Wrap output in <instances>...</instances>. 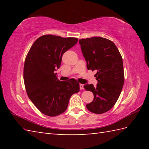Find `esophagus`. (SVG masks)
<instances>
[{
    "label": "esophagus",
    "mask_w": 149,
    "mask_h": 149,
    "mask_svg": "<svg viewBox=\"0 0 149 149\" xmlns=\"http://www.w3.org/2000/svg\"><path fill=\"white\" fill-rule=\"evenodd\" d=\"M79 87H80V90H83L84 89V84H79Z\"/></svg>",
    "instance_id": "obj_1"
}]
</instances>
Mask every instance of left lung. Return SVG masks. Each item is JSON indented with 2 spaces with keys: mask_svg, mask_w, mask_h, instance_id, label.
<instances>
[{
  "mask_svg": "<svg viewBox=\"0 0 149 149\" xmlns=\"http://www.w3.org/2000/svg\"><path fill=\"white\" fill-rule=\"evenodd\" d=\"M79 44L87 68L97 70V86H84L94 95L92 102L86 104V108L91 113L102 114L112 108L121 93L124 83L122 56L115 43L104 38L81 39Z\"/></svg>",
  "mask_w": 149,
  "mask_h": 149,
  "instance_id": "8db88e82",
  "label": "left lung"
}]
</instances>
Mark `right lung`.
<instances>
[{
    "label": "right lung",
    "instance_id": "obj_1",
    "mask_svg": "<svg viewBox=\"0 0 149 149\" xmlns=\"http://www.w3.org/2000/svg\"><path fill=\"white\" fill-rule=\"evenodd\" d=\"M77 41L76 38L43 35L27 54L24 67L25 87L30 100L44 115L56 116L64 113L70 98L79 91V83L75 79L61 81L54 73L60 67L63 54Z\"/></svg>",
    "mask_w": 149,
    "mask_h": 149
}]
</instances>
